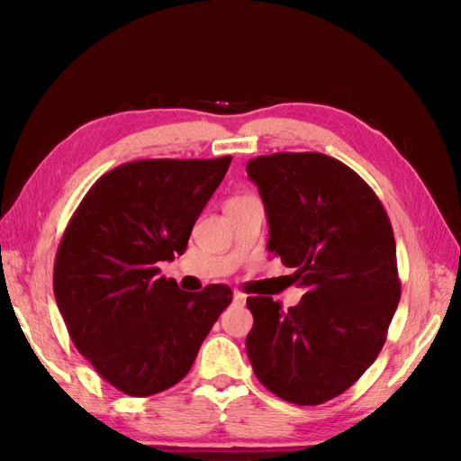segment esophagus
<instances>
[{
    "instance_id": "34e87169",
    "label": "esophagus",
    "mask_w": 461,
    "mask_h": 461,
    "mask_svg": "<svg viewBox=\"0 0 461 461\" xmlns=\"http://www.w3.org/2000/svg\"><path fill=\"white\" fill-rule=\"evenodd\" d=\"M246 295H243V293H240V291H236L233 293V303H236V305H246Z\"/></svg>"
}]
</instances>
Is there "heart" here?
Returning <instances> with one entry per match:
<instances>
[{
	"label": "heart",
	"instance_id": "b5f03b06",
	"mask_svg": "<svg viewBox=\"0 0 461 461\" xmlns=\"http://www.w3.org/2000/svg\"><path fill=\"white\" fill-rule=\"evenodd\" d=\"M240 198H246V195H240ZM240 198H231V200H240Z\"/></svg>",
	"mask_w": 461,
	"mask_h": 461
}]
</instances>
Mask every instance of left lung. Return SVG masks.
<instances>
[{"instance_id":"8db88e82","label":"left lung","mask_w":461,"mask_h":461,"mask_svg":"<svg viewBox=\"0 0 461 461\" xmlns=\"http://www.w3.org/2000/svg\"><path fill=\"white\" fill-rule=\"evenodd\" d=\"M248 174L266 203L267 249L305 289L289 311L248 297V357L273 394L317 406L355 384L384 347L400 301L393 225L375 190L327 154L258 156Z\"/></svg>"}]
</instances>
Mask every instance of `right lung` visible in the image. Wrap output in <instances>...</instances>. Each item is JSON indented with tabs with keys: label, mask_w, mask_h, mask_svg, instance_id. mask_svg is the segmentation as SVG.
<instances>
[{
	"label": "right lung",
	"mask_w": 461,
	"mask_h": 461,
	"mask_svg": "<svg viewBox=\"0 0 461 461\" xmlns=\"http://www.w3.org/2000/svg\"><path fill=\"white\" fill-rule=\"evenodd\" d=\"M231 156L152 158L96 180L68 220L53 269L57 307L77 350L129 396H152L188 375L231 289L200 293L160 277L182 256Z\"/></svg>",
	"instance_id": "right-lung-1"
}]
</instances>
